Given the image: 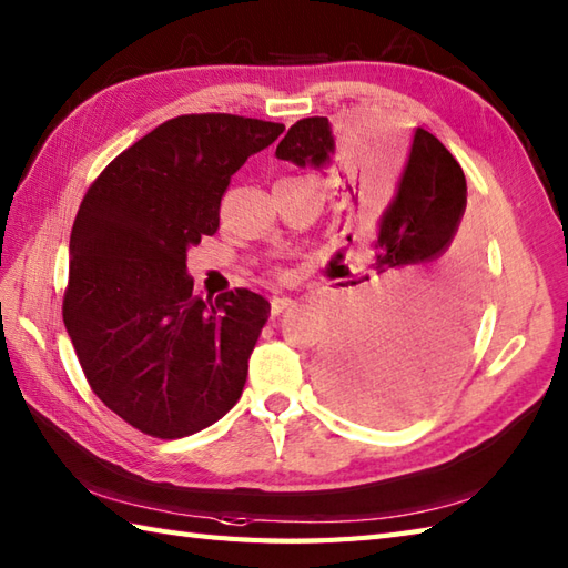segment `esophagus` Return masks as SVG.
Listing matches in <instances>:
<instances>
[{
    "label": "esophagus",
    "mask_w": 568,
    "mask_h": 568,
    "mask_svg": "<svg viewBox=\"0 0 568 568\" xmlns=\"http://www.w3.org/2000/svg\"><path fill=\"white\" fill-rule=\"evenodd\" d=\"M291 307H295V300H291V297H273L271 300V312H273L275 317L281 315V312L291 310Z\"/></svg>",
    "instance_id": "1"
}]
</instances>
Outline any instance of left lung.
I'll return each mask as SVG.
<instances>
[{
	"instance_id": "1",
	"label": "left lung",
	"mask_w": 568,
	"mask_h": 568,
	"mask_svg": "<svg viewBox=\"0 0 568 568\" xmlns=\"http://www.w3.org/2000/svg\"><path fill=\"white\" fill-rule=\"evenodd\" d=\"M275 155L300 168L329 165V119H300ZM344 192L356 226L364 222L358 187L346 183ZM464 212L462 165L437 136L417 129L393 195L381 212L368 214L371 256L348 281L358 285L356 320L320 358L324 390L348 415L383 425L407 422L452 385L464 352L474 277V246L458 229ZM346 239L352 241V234ZM446 250L455 258L442 266Z\"/></svg>"
}]
</instances>
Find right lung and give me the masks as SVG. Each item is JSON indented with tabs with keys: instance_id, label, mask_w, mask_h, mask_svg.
<instances>
[{
	"instance_id": "add662e5",
	"label": "right lung",
	"mask_w": 568,
	"mask_h": 568,
	"mask_svg": "<svg viewBox=\"0 0 568 568\" xmlns=\"http://www.w3.org/2000/svg\"><path fill=\"white\" fill-rule=\"evenodd\" d=\"M283 124L183 114L104 168L70 232L63 322L100 400L159 439L222 419L244 390L271 303L192 295L187 248L220 229L229 180Z\"/></svg>"
}]
</instances>
